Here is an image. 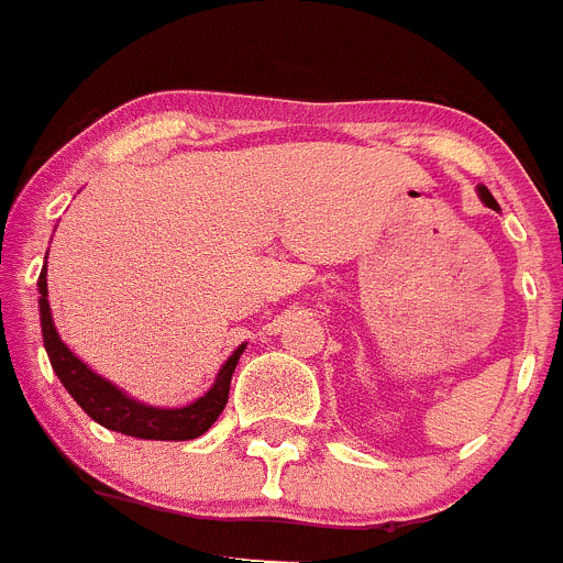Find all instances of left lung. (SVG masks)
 I'll return each mask as SVG.
<instances>
[{
  "mask_svg": "<svg viewBox=\"0 0 563 563\" xmlns=\"http://www.w3.org/2000/svg\"><path fill=\"white\" fill-rule=\"evenodd\" d=\"M476 191H479V200H482V202H485V206H487V208H496V200H494V194L487 191V188H485V186H479V188H476Z\"/></svg>",
  "mask_w": 563,
  "mask_h": 563,
  "instance_id": "left-lung-1",
  "label": "left lung"
}]
</instances>
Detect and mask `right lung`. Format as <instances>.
<instances>
[{"label": "right lung", "mask_w": 563, "mask_h": 563, "mask_svg": "<svg viewBox=\"0 0 563 563\" xmlns=\"http://www.w3.org/2000/svg\"><path fill=\"white\" fill-rule=\"evenodd\" d=\"M38 316H42L44 350H47L53 372L64 383L69 397L92 420L101 422L103 429L137 437V440H197V437L206 434L225 409L233 369H236L239 355L247 346V343H239L233 355L222 363V369L217 372V380H213L206 395L197 397L188 406H180V409H161V406H148V402L129 397L126 391L118 389L107 377L89 369L87 363L62 341L56 324H53V310H49L47 301V262H44L42 276H38Z\"/></svg>", "instance_id": "obj_1"}]
</instances>
